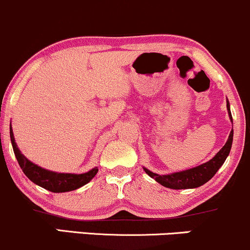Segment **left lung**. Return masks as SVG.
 Listing matches in <instances>:
<instances>
[{"instance_id":"obj_1","label":"left lung","mask_w":250,"mask_h":250,"mask_svg":"<svg viewBox=\"0 0 250 250\" xmlns=\"http://www.w3.org/2000/svg\"><path fill=\"white\" fill-rule=\"evenodd\" d=\"M227 110H228L229 119H230L231 123H233V117H231L230 113V104H229L228 100H227ZM233 135L234 130L231 129L226 145L223 146L219 153L215 155L213 159L209 160L208 162L202 163V165L197 166V167L166 175L153 173V171H150L149 169L145 167H143V170H145L149 176L153 177L156 182L162 185L163 187H167L170 189H193L201 187L202 185L207 183L208 181L216 174V171L222 167L223 163H225L226 159L228 157L229 153H230L231 145H233Z\"/></svg>"}]
</instances>
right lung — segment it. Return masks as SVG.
<instances>
[{
	"label": "right lung",
	"mask_w": 250,
	"mask_h": 250,
	"mask_svg": "<svg viewBox=\"0 0 250 250\" xmlns=\"http://www.w3.org/2000/svg\"><path fill=\"white\" fill-rule=\"evenodd\" d=\"M10 140L11 146H13L14 154H15L17 162L25 176L29 179L31 182L40 187L47 189V190L53 191V193H65V191L75 190V189L81 188L82 186L87 185L90 182L91 179L97 174L99 168L95 167L87 173L83 174H71V173H57V171H51L44 169L40 166L35 165L28 160L23 154L21 153L15 142L14 137L13 128L10 123Z\"/></svg>",
	"instance_id": "1"
}]
</instances>
